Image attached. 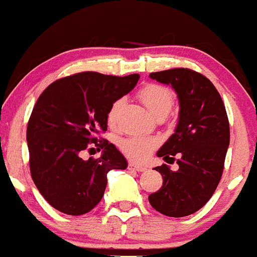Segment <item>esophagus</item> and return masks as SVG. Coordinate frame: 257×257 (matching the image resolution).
I'll return each instance as SVG.
<instances>
[{"label":"esophagus","mask_w":257,"mask_h":257,"mask_svg":"<svg viewBox=\"0 0 257 257\" xmlns=\"http://www.w3.org/2000/svg\"><path fill=\"white\" fill-rule=\"evenodd\" d=\"M127 168H128L130 170H135V172H145V170H146L145 167H141V165H136V164H134V163H128Z\"/></svg>","instance_id":"obj_1"}]
</instances>
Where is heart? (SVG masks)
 Wrapping results in <instances>:
<instances>
[{"instance_id":"heart-1","label":"heart","mask_w":257,"mask_h":257,"mask_svg":"<svg viewBox=\"0 0 257 257\" xmlns=\"http://www.w3.org/2000/svg\"><path fill=\"white\" fill-rule=\"evenodd\" d=\"M138 96L141 99V102L145 104L146 108L156 117L167 116L172 109L173 103H174L173 90L165 85L156 84V83H149V84L144 85L139 90ZM123 104V98H118L112 102V104L109 106L108 112H107V122L111 127H116L118 123L119 113H121ZM158 145V139L141 135H133L124 138L118 144L122 153L130 160L138 161V163L145 160Z\"/></svg>"}]
</instances>
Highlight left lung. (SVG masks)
I'll use <instances>...</instances> for the list:
<instances>
[{"instance_id": "8db88e82", "label": "left lung", "mask_w": 257, "mask_h": 257, "mask_svg": "<svg viewBox=\"0 0 257 257\" xmlns=\"http://www.w3.org/2000/svg\"><path fill=\"white\" fill-rule=\"evenodd\" d=\"M150 78L174 88L180 111L177 130L158 151L167 163L178 155L179 170L172 172L167 164L155 168L163 187L149 195V202L165 216H189L211 199L221 180L229 145L228 117L221 94L203 74L174 68Z\"/></svg>"}]
</instances>
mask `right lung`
<instances>
[{
	"label": "right lung",
	"instance_id": "obj_1",
	"mask_svg": "<svg viewBox=\"0 0 257 257\" xmlns=\"http://www.w3.org/2000/svg\"><path fill=\"white\" fill-rule=\"evenodd\" d=\"M139 78L82 72L57 79L40 94L26 140L31 178L51 207L69 216L88 213L103 197L107 173L126 169L123 155L98 135L107 131L112 102L128 93ZM93 146L102 155L83 161L81 151Z\"/></svg>",
	"mask_w": 257,
	"mask_h": 257
}]
</instances>
